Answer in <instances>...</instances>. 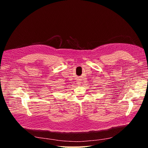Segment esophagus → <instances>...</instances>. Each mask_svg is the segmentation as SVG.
Returning a JSON list of instances; mask_svg holds the SVG:
<instances>
[{
    "label": "esophagus",
    "mask_w": 148,
    "mask_h": 148,
    "mask_svg": "<svg viewBox=\"0 0 148 148\" xmlns=\"http://www.w3.org/2000/svg\"><path fill=\"white\" fill-rule=\"evenodd\" d=\"M77 84L78 85H80V84H81V82L79 81V80H78V81H77Z\"/></svg>",
    "instance_id": "1"
}]
</instances>
